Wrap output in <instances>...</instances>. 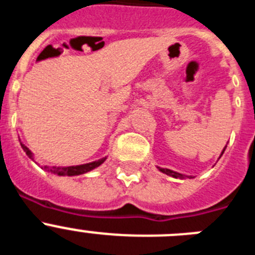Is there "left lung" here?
<instances>
[{
	"instance_id": "1",
	"label": "left lung",
	"mask_w": 255,
	"mask_h": 255,
	"mask_svg": "<svg viewBox=\"0 0 255 255\" xmlns=\"http://www.w3.org/2000/svg\"><path fill=\"white\" fill-rule=\"evenodd\" d=\"M226 147H227V145H225V148H224V149H222V152H221L220 158H221V155L224 154V152H225V149H226ZM157 168H158V170L161 171V172L166 173V175H168V176L175 177V179H186V177H188V179H193V176H189V175H184V173L176 172V171L168 170V168H162V167H157Z\"/></svg>"
}]
</instances>
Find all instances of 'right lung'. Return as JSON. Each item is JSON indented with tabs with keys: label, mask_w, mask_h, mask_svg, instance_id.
<instances>
[{
	"label": "right lung",
	"mask_w": 255,
	"mask_h": 255,
	"mask_svg": "<svg viewBox=\"0 0 255 255\" xmlns=\"http://www.w3.org/2000/svg\"><path fill=\"white\" fill-rule=\"evenodd\" d=\"M19 141L22 150L26 153V155H28L31 161H34V154L31 153V150L29 149L26 145H24L20 139ZM106 159H107V157H103V158L97 159V161H93V162H89V163L78 164V166H66V167H62V166H58L57 167V166H47V164H44V166H40V168L44 171H48V172L51 173H55V175H57V176H78V175H83V173H87L89 172V171L97 168L98 166H101ZM35 163H37V162H35Z\"/></svg>",
	"instance_id": "right-lung-1"
}]
</instances>
